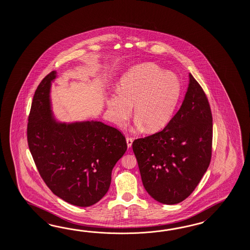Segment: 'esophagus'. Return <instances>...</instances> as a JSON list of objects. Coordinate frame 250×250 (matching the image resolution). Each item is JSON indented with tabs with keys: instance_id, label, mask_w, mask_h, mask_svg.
<instances>
[{
	"instance_id": "esophagus-1",
	"label": "esophagus",
	"mask_w": 250,
	"mask_h": 250,
	"mask_svg": "<svg viewBox=\"0 0 250 250\" xmlns=\"http://www.w3.org/2000/svg\"><path fill=\"white\" fill-rule=\"evenodd\" d=\"M126 141H127V146L128 148H130L132 146L133 139L131 138H126Z\"/></svg>"
}]
</instances>
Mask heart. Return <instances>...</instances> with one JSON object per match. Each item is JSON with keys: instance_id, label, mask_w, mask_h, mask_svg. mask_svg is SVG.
I'll return each instance as SVG.
<instances>
[{"instance_id": "1", "label": "heart", "mask_w": 250, "mask_h": 250, "mask_svg": "<svg viewBox=\"0 0 250 250\" xmlns=\"http://www.w3.org/2000/svg\"><path fill=\"white\" fill-rule=\"evenodd\" d=\"M119 93L106 100L107 112L113 123L123 126L134 106L136 127L148 132L165 128L174 115L181 96L179 78L153 63L137 65L119 81Z\"/></svg>"}]
</instances>
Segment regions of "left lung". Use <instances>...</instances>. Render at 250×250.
Wrapping results in <instances>:
<instances>
[{
	"label": "left lung",
	"instance_id": "obj_1",
	"mask_svg": "<svg viewBox=\"0 0 250 250\" xmlns=\"http://www.w3.org/2000/svg\"><path fill=\"white\" fill-rule=\"evenodd\" d=\"M212 117L202 87L189 73L180 110L160 132L132 144L144 188L154 200L175 205L201 181L212 156Z\"/></svg>",
	"mask_w": 250,
	"mask_h": 250
}]
</instances>
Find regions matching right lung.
<instances>
[{"instance_id":"add662e5","label":"right lung","mask_w":250,"mask_h":250,"mask_svg":"<svg viewBox=\"0 0 250 250\" xmlns=\"http://www.w3.org/2000/svg\"><path fill=\"white\" fill-rule=\"evenodd\" d=\"M52 71L33 97L27 123V144L38 171L54 195L80 208L101 200L112 181V170L127 150L125 137L97 121L60 123L50 98L56 79Z\"/></svg>"}]
</instances>
